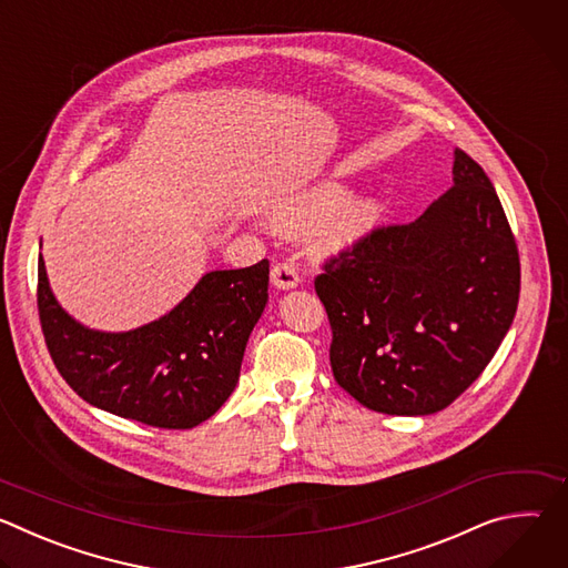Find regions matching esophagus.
Wrapping results in <instances>:
<instances>
[{"instance_id": "1", "label": "esophagus", "mask_w": 568, "mask_h": 568, "mask_svg": "<svg viewBox=\"0 0 568 568\" xmlns=\"http://www.w3.org/2000/svg\"><path fill=\"white\" fill-rule=\"evenodd\" d=\"M298 283H301V278L292 263H276L272 267V285L276 290H294V287H298Z\"/></svg>"}]
</instances>
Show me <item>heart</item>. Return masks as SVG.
Masks as SVG:
<instances>
[{"label": "heart", "instance_id": "1", "mask_svg": "<svg viewBox=\"0 0 568 568\" xmlns=\"http://www.w3.org/2000/svg\"><path fill=\"white\" fill-rule=\"evenodd\" d=\"M379 209L373 200L351 197L348 189L339 184H321L301 191L278 204L274 220L283 231H305L321 224V235L331 247L342 250L364 237Z\"/></svg>", "mask_w": 568, "mask_h": 568}]
</instances>
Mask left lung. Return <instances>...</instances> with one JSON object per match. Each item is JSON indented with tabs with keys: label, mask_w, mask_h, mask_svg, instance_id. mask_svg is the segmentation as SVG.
Masks as SVG:
<instances>
[{
	"label": "left lung",
	"mask_w": 568,
	"mask_h": 568,
	"mask_svg": "<svg viewBox=\"0 0 568 568\" xmlns=\"http://www.w3.org/2000/svg\"><path fill=\"white\" fill-rule=\"evenodd\" d=\"M454 186L416 222L375 229L323 265L337 384L388 416L443 412L490 364L519 303V254L499 195L454 150Z\"/></svg>",
	"instance_id": "1"
}]
</instances>
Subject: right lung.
<instances>
[{"label": "right lung", "instance_id": "1", "mask_svg": "<svg viewBox=\"0 0 568 568\" xmlns=\"http://www.w3.org/2000/svg\"><path fill=\"white\" fill-rule=\"evenodd\" d=\"M267 283L270 261L215 270L164 316L103 333L64 312L40 254L38 310L58 373L92 407L159 429H191L233 393Z\"/></svg>", "mask_w": 568, "mask_h": 568}]
</instances>
